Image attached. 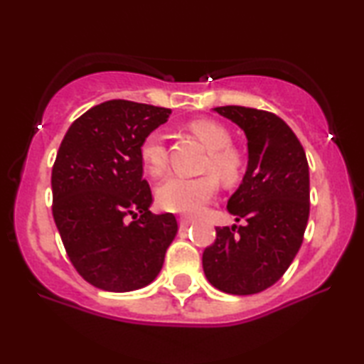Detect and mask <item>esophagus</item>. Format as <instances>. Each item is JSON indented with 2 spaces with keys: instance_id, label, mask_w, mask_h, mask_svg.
I'll use <instances>...</instances> for the list:
<instances>
[{
  "instance_id": "esophagus-1",
  "label": "esophagus",
  "mask_w": 364,
  "mask_h": 364,
  "mask_svg": "<svg viewBox=\"0 0 364 364\" xmlns=\"http://www.w3.org/2000/svg\"><path fill=\"white\" fill-rule=\"evenodd\" d=\"M192 222H193V218H191V217H181V218H178V225H181V228H187Z\"/></svg>"
}]
</instances>
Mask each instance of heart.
<instances>
[{
	"label": "heart",
	"instance_id": "heart-1",
	"mask_svg": "<svg viewBox=\"0 0 364 364\" xmlns=\"http://www.w3.org/2000/svg\"><path fill=\"white\" fill-rule=\"evenodd\" d=\"M188 129L208 149L203 167L215 173L223 183L235 182L240 177L243 161L240 152L230 146L232 139L227 127L212 119H196L188 124ZM141 161L151 176H162L166 171L167 152L161 134L152 132L144 139L141 144ZM215 176L213 173H203L198 177L171 176L157 187V203L167 212L183 215L197 213L215 196Z\"/></svg>",
	"mask_w": 364,
	"mask_h": 364
}]
</instances>
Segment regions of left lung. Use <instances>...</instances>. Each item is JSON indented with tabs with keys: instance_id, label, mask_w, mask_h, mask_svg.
Returning <instances> with one entry per match:
<instances>
[{
	"instance_id": "1",
	"label": "left lung",
	"mask_w": 364,
	"mask_h": 364,
	"mask_svg": "<svg viewBox=\"0 0 364 364\" xmlns=\"http://www.w3.org/2000/svg\"><path fill=\"white\" fill-rule=\"evenodd\" d=\"M213 111L245 132L247 172L227 208L245 225L217 227L203 250L207 280L230 295H253L277 283L303 242L310 215V171L295 132L275 114L242 106Z\"/></svg>"
}]
</instances>
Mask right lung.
Listing matches in <instances>:
<instances>
[{
    "instance_id": "1",
    "label": "right lung",
    "mask_w": 364,
    "mask_h": 364,
    "mask_svg": "<svg viewBox=\"0 0 364 364\" xmlns=\"http://www.w3.org/2000/svg\"><path fill=\"white\" fill-rule=\"evenodd\" d=\"M171 109L112 99L71 124L53 166V217L68 257L84 280L132 291L156 280L177 233L172 213L149 210L141 144ZM139 218L131 224L127 217Z\"/></svg>"
}]
</instances>
